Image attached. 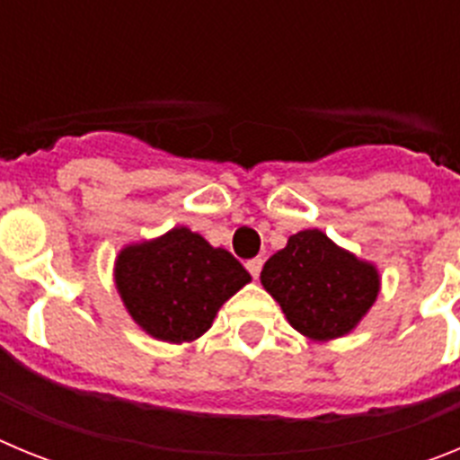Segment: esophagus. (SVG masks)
<instances>
[{"mask_svg": "<svg viewBox=\"0 0 460 460\" xmlns=\"http://www.w3.org/2000/svg\"><path fill=\"white\" fill-rule=\"evenodd\" d=\"M246 270H249V274L253 276V279H258L260 271H262V258H253L246 262Z\"/></svg>", "mask_w": 460, "mask_h": 460, "instance_id": "1", "label": "esophagus"}]
</instances>
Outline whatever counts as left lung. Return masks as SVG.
<instances>
[{
    "mask_svg": "<svg viewBox=\"0 0 460 460\" xmlns=\"http://www.w3.org/2000/svg\"><path fill=\"white\" fill-rule=\"evenodd\" d=\"M260 280L288 323L313 341L350 334L380 292L376 265L336 246L320 230H302L271 255Z\"/></svg>",
    "mask_w": 460,
    "mask_h": 460,
    "instance_id": "1",
    "label": "left lung"
}]
</instances>
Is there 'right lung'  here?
Here are the masks:
<instances>
[{
	"instance_id": "obj_1",
	"label": "right lung",
	"mask_w": 460,
	"mask_h": 460,
	"mask_svg": "<svg viewBox=\"0 0 460 460\" xmlns=\"http://www.w3.org/2000/svg\"><path fill=\"white\" fill-rule=\"evenodd\" d=\"M251 280L233 253L214 249L189 227L119 251L115 283L126 311L165 343L200 339L218 308Z\"/></svg>"
}]
</instances>
